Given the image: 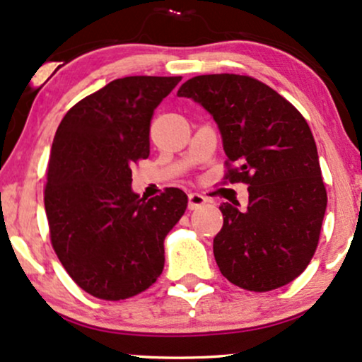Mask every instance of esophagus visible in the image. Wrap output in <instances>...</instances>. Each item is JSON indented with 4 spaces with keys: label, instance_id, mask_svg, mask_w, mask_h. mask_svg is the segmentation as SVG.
<instances>
[{
    "label": "esophagus",
    "instance_id": "1",
    "mask_svg": "<svg viewBox=\"0 0 362 362\" xmlns=\"http://www.w3.org/2000/svg\"><path fill=\"white\" fill-rule=\"evenodd\" d=\"M206 202H207V199L204 197V195H200V194H190L189 195V209H190V211L202 207Z\"/></svg>",
    "mask_w": 362,
    "mask_h": 362
}]
</instances>
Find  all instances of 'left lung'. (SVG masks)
I'll return each instance as SVG.
<instances>
[{
  "instance_id": "left-lung-1",
  "label": "left lung",
  "mask_w": 362,
  "mask_h": 362,
  "mask_svg": "<svg viewBox=\"0 0 362 362\" xmlns=\"http://www.w3.org/2000/svg\"><path fill=\"white\" fill-rule=\"evenodd\" d=\"M177 95L211 112L223 134L224 184H246L250 204H221L214 238L221 273L239 288L269 291L308 267L327 207L319 155L305 117L272 87L250 76L209 74Z\"/></svg>"
}]
</instances>
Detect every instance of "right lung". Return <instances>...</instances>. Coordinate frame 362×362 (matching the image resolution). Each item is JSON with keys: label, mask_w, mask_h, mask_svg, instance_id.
I'll return each mask as SVG.
<instances>
[{"label": "right lung", "mask_w": 362, "mask_h": 362, "mask_svg": "<svg viewBox=\"0 0 362 362\" xmlns=\"http://www.w3.org/2000/svg\"><path fill=\"white\" fill-rule=\"evenodd\" d=\"M180 81L116 79L74 104L57 128L43 192L52 247L95 298H132L163 272V241L189 199L175 187L139 199L132 167L150 155L151 117Z\"/></svg>", "instance_id": "right-lung-1"}]
</instances>
